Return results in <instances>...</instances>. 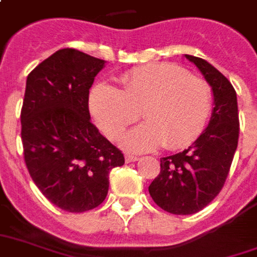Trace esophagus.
I'll return each mask as SVG.
<instances>
[{
  "label": "esophagus",
  "instance_id": "34e87169",
  "mask_svg": "<svg viewBox=\"0 0 257 257\" xmlns=\"http://www.w3.org/2000/svg\"><path fill=\"white\" fill-rule=\"evenodd\" d=\"M126 163H136V161H138L140 158L137 157V156H133V154H127L126 157Z\"/></svg>",
  "mask_w": 257,
  "mask_h": 257
}]
</instances>
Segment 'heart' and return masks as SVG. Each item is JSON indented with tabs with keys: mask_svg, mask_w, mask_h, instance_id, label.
<instances>
[{
	"mask_svg": "<svg viewBox=\"0 0 257 257\" xmlns=\"http://www.w3.org/2000/svg\"><path fill=\"white\" fill-rule=\"evenodd\" d=\"M120 89L99 82L90 89L94 123L109 140H117L141 115L146 121L121 138L128 152H150L165 145L177 150L203 131L211 109V90L202 78L173 65H146L124 73Z\"/></svg>",
	"mask_w": 257,
	"mask_h": 257,
	"instance_id": "heart-1",
	"label": "heart"
}]
</instances>
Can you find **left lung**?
I'll use <instances>...</instances> for the list:
<instances>
[{
    "instance_id": "obj_1",
    "label": "left lung",
    "mask_w": 257,
    "mask_h": 257,
    "mask_svg": "<svg viewBox=\"0 0 257 257\" xmlns=\"http://www.w3.org/2000/svg\"><path fill=\"white\" fill-rule=\"evenodd\" d=\"M184 57L198 67L213 92L207 127L190 148L160 158L161 171L149 186L154 203L168 213L190 215L222 190L238 144L237 94L226 77L202 58Z\"/></svg>"
}]
</instances>
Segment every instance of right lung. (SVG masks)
I'll use <instances>...</instances> for the list:
<instances>
[{
    "mask_svg": "<svg viewBox=\"0 0 257 257\" xmlns=\"http://www.w3.org/2000/svg\"><path fill=\"white\" fill-rule=\"evenodd\" d=\"M105 61L62 48L27 77L21 141L32 180L53 204L84 213L103 203L124 157L90 121L89 89Z\"/></svg>",
    "mask_w": 257,
    "mask_h": 257,
    "instance_id": "add662e5",
    "label": "right lung"
}]
</instances>
